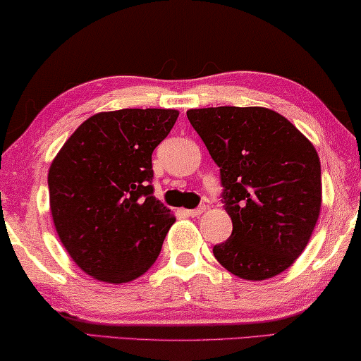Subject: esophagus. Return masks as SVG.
I'll list each match as a JSON object with an SVG mask.
<instances>
[{"label":"esophagus","instance_id":"obj_1","mask_svg":"<svg viewBox=\"0 0 361 361\" xmlns=\"http://www.w3.org/2000/svg\"><path fill=\"white\" fill-rule=\"evenodd\" d=\"M204 211H206V206L204 204H201V206L196 207V209H188V211H185L188 215H191V217H197V215H201Z\"/></svg>","mask_w":361,"mask_h":361}]
</instances>
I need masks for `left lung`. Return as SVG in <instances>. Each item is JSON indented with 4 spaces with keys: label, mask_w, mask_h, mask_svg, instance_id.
<instances>
[{
    "label": "left lung",
    "mask_w": 361,
    "mask_h": 361,
    "mask_svg": "<svg viewBox=\"0 0 361 361\" xmlns=\"http://www.w3.org/2000/svg\"><path fill=\"white\" fill-rule=\"evenodd\" d=\"M220 169L232 235L214 256L236 277L266 281L303 252L321 211V162L287 118L262 106L186 111Z\"/></svg>",
    "instance_id": "left-lung-1"
}]
</instances>
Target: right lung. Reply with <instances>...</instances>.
I'll use <instances>...</instances> for the list:
<instances>
[{"instance_id": "1", "label": "right lung", "mask_w": 361, "mask_h": 361, "mask_svg": "<svg viewBox=\"0 0 361 361\" xmlns=\"http://www.w3.org/2000/svg\"><path fill=\"white\" fill-rule=\"evenodd\" d=\"M180 113L102 111L64 142L48 171L50 209L73 261L100 282H131L154 264L175 215L154 196L152 152Z\"/></svg>"}]
</instances>
